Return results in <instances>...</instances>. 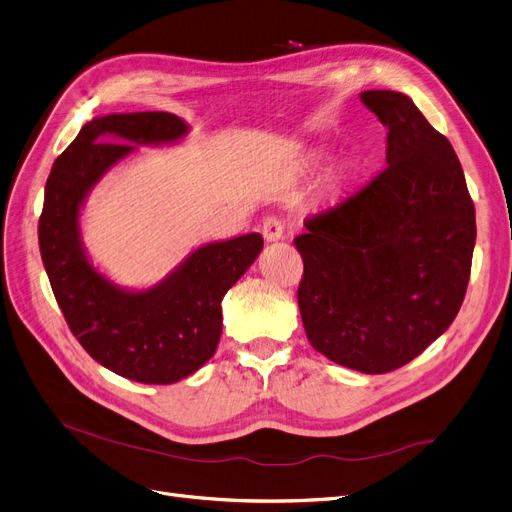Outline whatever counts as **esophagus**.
Returning a JSON list of instances; mask_svg holds the SVG:
<instances>
[{"label": "esophagus", "instance_id": "1", "mask_svg": "<svg viewBox=\"0 0 512 512\" xmlns=\"http://www.w3.org/2000/svg\"><path fill=\"white\" fill-rule=\"evenodd\" d=\"M261 234L268 242H276L282 238V234H285V223H282V219L278 217H268L261 225Z\"/></svg>", "mask_w": 512, "mask_h": 512}]
</instances>
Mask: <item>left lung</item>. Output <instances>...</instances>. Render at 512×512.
<instances>
[{"mask_svg":"<svg viewBox=\"0 0 512 512\" xmlns=\"http://www.w3.org/2000/svg\"><path fill=\"white\" fill-rule=\"evenodd\" d=\"M361 101L388 126V166L304 221L297 304L314 350L348 369L388 373L460 312L477 221L456 151L407 94L365 90Z\"/></svg>","mask_w":512,"mask_h":512,"instance_id":"1","label":"left lung"}]
</instances>
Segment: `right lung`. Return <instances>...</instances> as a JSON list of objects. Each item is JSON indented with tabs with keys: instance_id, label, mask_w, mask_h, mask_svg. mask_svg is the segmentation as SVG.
<instances>
[{
	"instance_id": "add662e5",
	"label": "right lung",
	"mask_w": 512,
	"mask_h": 512,
	"mask_svg": "<svg viewBox=\"0 0 512 512\" xmlns=\"http://www.w3.org/2000/svg\"><path fill=\"white\" fill-rule=\"evenodd\" d=\"M187 132L166 111L92 118L56 158L37 227L44 268L71 333L94 361L141 384H175L215 354L221 299L263 249L255 232L208 242L143 291L118 287L92 266L80 230L90 189L137 145H173Z\"/></svg>"
}]
</instances>
